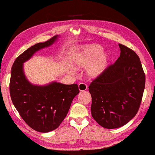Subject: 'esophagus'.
<instances>
[{
    "instance_id": "esophagus-1",
    "label": "esophagus",
    "mask_w": 155,
    "mask_h": 155,
    "mask_svg": "<svg viewBox=\"0 0 155 155\" xmlns=\"http://www.w3.org/2000/svg\"><path fill=\"white\" fill-rule=\"evenodd\" d=\"M78 89H79V90L81 91H85L87 90V86L86 84L83 83H79V85H78Z\"/></svg>"
}]
</instances>
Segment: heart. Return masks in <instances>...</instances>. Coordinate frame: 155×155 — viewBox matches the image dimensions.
Instances as JSON below:
<instances>
[{
    "label": "heart",
    "instance_id": "heart-1",
    "mask_svg": "<svg viewBox=\"0 0 155 155\" xmlns=\"http://www.w3.org/2000/svg\"><path fill=\"white\" fill-rule=\"evenodd\" d=\"M103 47L96 44L84 45L72 57V64L75 68H82L87 65V74L91 78L100 77L108 68L110 54L103 51Z\"/></svg>",
    "mask_w": 155,
    "mask_h": 155
}]
</instances>
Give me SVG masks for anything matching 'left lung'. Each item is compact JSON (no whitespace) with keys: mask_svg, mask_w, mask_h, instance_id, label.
<instances>
[{"mask_svg":"<svg viewBox=\"0 0 155 155\" xmlns=\"http://www.w3.org/2000/svg\"><path fill=\"white\" fill-rule=\"evenodd\" d=\"M120 55L89 86L91 115L106 128H116L135 116L142 99L146 76L140 57L119 44Z\"/></svg>","mask_w":155,"mask_h":155,"instance_id":"1","label":"left lung"}]
</instances>
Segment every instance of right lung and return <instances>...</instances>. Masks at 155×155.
I'll list each match as a JSON object with an SVG mask.
<instances>
[{
  "instance_id": "right-lung-1",
  "label": "right lung",
  "mask_w": 155,
  "mask_h": 155,
  "mask_svg": "<svg viewBox=\"0 0 155 155\" xmlns=\"http://www.w3.org/2000/svg\"><path fill=\"white\" fill-rule=\"evenodd\" d=\"M58 37L55 35L28 48L17 57L12 68L9 91L12 103L25 122L41 133L59 127L68 114L72 100L79 93L77 84L52 82L46 85H35L25 75L23 64L35 52L51 46Z\"/></svg>"
}]
</instances>
